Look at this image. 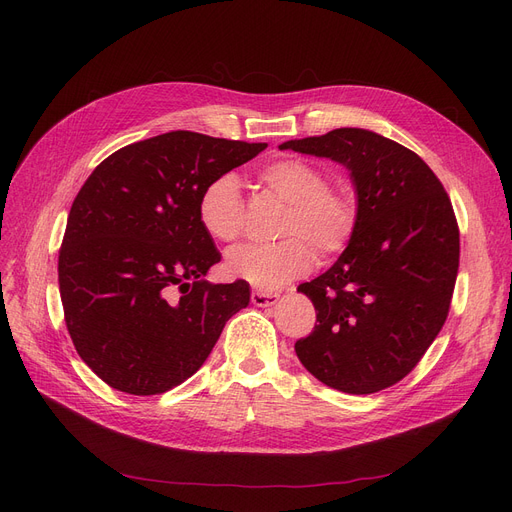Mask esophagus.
<instances>
[{
	"mask_svg": "<svg viewBox=\"0 0 512 512\" xmlns=\"http://www.w3.org/2000/svg\"><path fill=\"white\" fill-rule=\"evenodd\" d=\"M278 299H280V294H276V292L255 290V292L251 294V303H253L255 307H274V305L278 303Z\"/></svg>",
	"mask_w": 512,
	"mask_h": 512,
	"instance_id": "1",
	"label": "esophagus"
}]
</instances>
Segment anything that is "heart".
<instances>
[{
	"instance_id": "heart-1",
	"label": "heart",
	"mask_w": 512,
	"mask_h": 512,
	"mask_svg": "<svg viewBox=\"0 0 512 512\" xmlns=\"http://www.w3.org/2000/svg\"><path fill=\"white\" fill-rule=\"evenodd\" d=\"M261 182L288 203L280 224L282 240L274 245H242L228 253L226 270L232 278L261 290H276L307 274L313 249L330 257L346 249L359 224V199L346 182H326L328 176L313 161L284 157L267 164ZM203 228L222 242H232L245 228V203L234 174L211 180L199 197Z\"/></svg>"
}]
</instances>
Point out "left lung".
<instances>
[{
  "mask_svg": "<svg viewBox=\"0 0 512 512\" xmlns=\"http://www.w3.org/2000/svg\"><path fill=\"white\" fill-rule=\"evenodd\" d=\"M351 172L359 224L326 274L301 284L317 324L294 351L326 386L371 394L421 361L448 317L459 226L438 176L411 149L365 128L280 145Z\"/></svg>",
  "mask_w": 512,
  "mask_h": 512,
  "instance_id": "1",
  "label": "left lung"
}]
</instances>
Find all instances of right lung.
<instances>
[{"label":"right lung","instance_id":"1","mask_svg":"<svg viewBox=\"0 0 512 512\" xmlns=\"http://www.w3.org/2000/svg\"><path fill=\"white\" fill-rule=\"evenodd\" d=\"M265 143L172 130L93 170L68 215L58 278L80 355L120 392H168L205 363L249 284H209L222 259L199 220L203 188Z\"/></svg>","mask_w":512,"mask_h":512}]
</instances>
